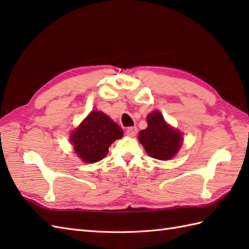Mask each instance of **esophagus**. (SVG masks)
Masks as SVG:
<instances>
[{
    "label": "esophagus",
    "instance_id": "1",
    "mask_svg": "<svg viewBox=\"0 0 249 249\" xmlns=\"http://www.w3.org/2000/svg\"><path fill=\"white\" fill-rule=\"evenodd\" d=\"M137 131H138V129H137L136 126H131V127H128L127 130H126V135L129 137H135L137 135Z\"/></svg>",
    "mask_w": 249,
    "mask_h": 249
}]
</instances>
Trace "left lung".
<instances>
[{
    "label": "left lung",
    "instance_id": "obj_1",
    "mask_svg": "<svg viewBox=\"0 0 249 249\" xmlns=\"http://www.w3.org/2000/svg\"><path fill=\"white\" fill-rule=\"evenodd\" d=\"M146 121L147 127L138 136L140 143L151 157L171 160L182 146V134L167 123L160 111H153L146 116Z\"/></svg>",
    "mask_w": 249,
    "mask_h": 249
}]
</instances>
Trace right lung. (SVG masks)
<instances>
[{"mask_svg": "<svg viewBox=\"0 0 249 249\" xmlns=\"http://www.w3.org/2000/svg\"><path fill=\"white\" fill-rule=\"evenodd\" d=\"M123 137V129L102 111H91L71 135L75 153L84 162L102 160L109 146Z\"/></svg>", "mask_w": 249, "mask_h": 249, "instance_id": "1", "label": "right lung"}]
</instances>
